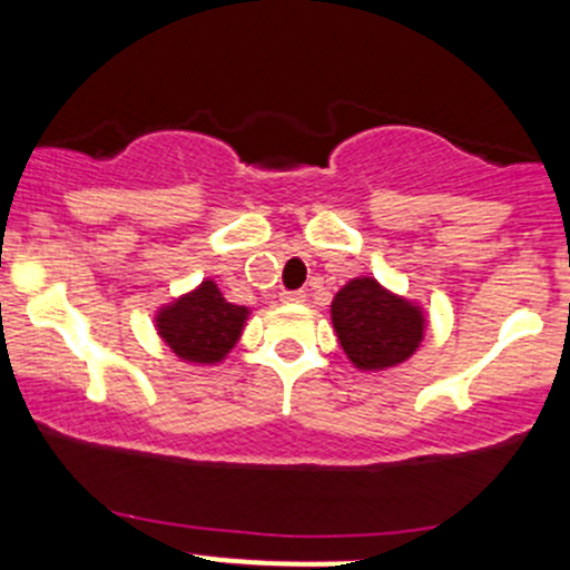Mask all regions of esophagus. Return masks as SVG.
Here are the masks:
<instances>
[{
    "label": "esophagus",
    "mask_w": 570,
    "mask_h": 570,
    "mask_svg": "<svg viewBox=\"0 0 570 570\" xmlns=\"http://www.w3.org/2000/svg\"><path fill=\"white\" fill-rule=\"evenodd\" d=\"M281 303L286 305H297V303H305V292H281Z\"/></svg>",
    "instance_id": "1"
}]
</instances>
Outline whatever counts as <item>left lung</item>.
I'll return each instance as SVG.
<instances>
[{
	"label": "left lung",
	"instance_id": "1",
	"mask_svg": "<svg viewBox=\"0 0 570 570\" xmlns=\"http://www.w3.org/2000/svg\"><path fill=\"white\" fill-rule=\"evenodd\" d=\"M332 326L345 356L362 372L407 362L426 335V313L375 278H351L332 299Z\"/></svg>",
	"mask_w": 570,
	"mask_h": 570
}]
</instances>
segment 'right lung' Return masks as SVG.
Listing matches in <instances>:
<instances>
[{
    "instance_id": "1",
    "label": "right lung",
    "mask_w": 570,
    "mask_h": 570,
    "mask_svg": "<svg viewBox=\"0 0 570 570\" xmlns=\"http://www.w3.org/2000/svg\"><path fill=\"white\" fill-rule=\"evenodd\" d=\"M246 305L227 303L212 278L155 313V330L181 362L212 367L235 348L248 318Z\"/></svg>"
}]
</instances>
